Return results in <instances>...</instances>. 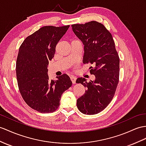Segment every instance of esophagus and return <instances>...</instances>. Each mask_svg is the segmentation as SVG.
<instances>
[{
  "mask_svg": "<svg viewBox=\"0 0 146 146\" xmlns=\"http://www.w3.org/2000/svg\"><path fill=\"white\" fill-rule=\"evenodd\" d=\"M70 80H71V81H72V84H76V77H75V76H70Z\"/></svg>",
  "mask_w": 146,
  "mask_h": 146,
  "instance_id": "obj_1",
  "label": "esophagus"
}]
</instances>
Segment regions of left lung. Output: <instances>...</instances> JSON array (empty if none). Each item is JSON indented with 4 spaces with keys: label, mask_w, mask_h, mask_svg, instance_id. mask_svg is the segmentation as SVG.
<instances>
[{
    "label": "left lung",
    "mask_w": 146,
    "mask_h": 146,
    "mask_svg": "<svg viewBox=\"0 0 146 146\" xmlns=\"http://www.w3.org/2000/svg\"><path fill=\"white\" fill-rule=\"evenodd\" d=\"M76 36L84 45V64L90 63V72L95 80L87 82L83 77L76 83L87 90L77 99L79 111L85 115H95L107 106L114 97L119 82V58L111 34L104 25L96 21L72 25Z\"/></svg>",
    "instance_id": "8db88e82"
}]
</instances>
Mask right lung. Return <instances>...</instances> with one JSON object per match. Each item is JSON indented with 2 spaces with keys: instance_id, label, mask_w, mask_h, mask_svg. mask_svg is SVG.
Wrapping results in <instances>:
<instances>
[{
  "instance_id": "1",
  "label": "right lung",
  "mask_w": 146,
  "mask_h": 146,
  "mask_svg": "<svg viewBox=\"0 0 146 146\" xmlns=\"http://www.w3.org/2000/svg\"><path fill=\"white\" fill-rule=\"evenodd\" d=\"M69 27H42L27 37L20 47L16 63L18 86L26 104L40 113L55 111L62 94L72 85L66 74L57 77V80H50L48 75L49 61Z\"/></svg>"
}]
</instances>
